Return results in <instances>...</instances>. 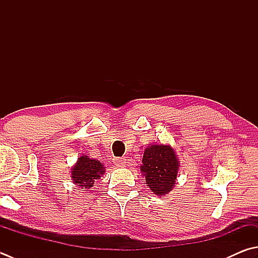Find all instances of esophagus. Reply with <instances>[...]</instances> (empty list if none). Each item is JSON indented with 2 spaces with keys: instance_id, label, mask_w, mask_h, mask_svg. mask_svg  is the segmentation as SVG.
Returning a JSON list of instances; mask_svg holds the SVG:
<instances>
[{
  "instance_id": "esophagus-1",
  "label": "esophagus",
  "mask_w": 258,
  "mask_h": 258,
  "mask_svg": "<svg viewBox=\"0 0 258 258\" xmlns=\"http://www.w3.org/2000/svg\"><path fill=\"white\" fill-rule=\"evenodd\" d=\"M125 157H118V158H114V164L116 165V166H123V165H125Z\"/></svg>"
}]
</instances>
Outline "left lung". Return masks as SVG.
Returning a JSON list of instances; mask_svg holds the SVG:
<instances>
[{
  "mask_svg": "<svg viewBox=\"0 0 258 258\" xmlns=\"http://www.w3.org/2000/svg\"><path fill=\"white\" fill-rule=\"evenodd\" d=\"M140 171L152 192L163 196L172 191L177 177L178 159L169 145L152 144L145 148Z\"/></svg>",
  "mask_w": 258,
  "mask_h": 258,
  "instance_id": "obj_1",
  "label": "left lung"
}]
</instances>
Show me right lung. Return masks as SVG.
Here are the masks:
<instances>
[{"mask_svg": "<svg viewBox=\"0 0 258 258\" xmlns=\"http://www.w3.org/2000/svg\"><path fill=\"white\" fill-rule=\"evenodd\" d=\"M105 172V167L100 160L81 156L72 168L73 182L80 187L87 189L93 186L94 182L99 179Z\"/></svg>", "mask_w": 258, "mask_h": 258, "instance_id": "obj_1", "label": "right lung"}]
</instances>
